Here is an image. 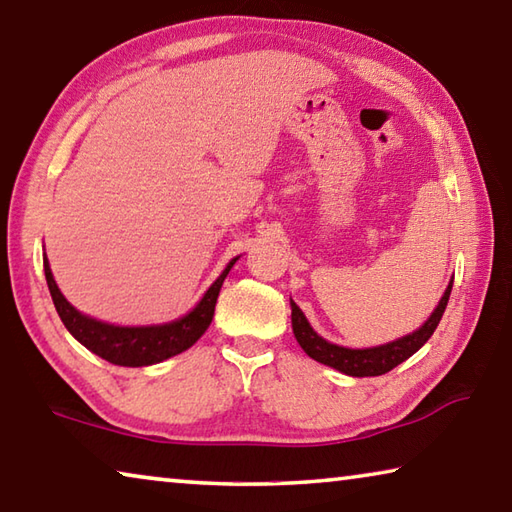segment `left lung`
<instances>
[{
    "label": "left lung",
    "mask_w": 512,
    "mask_h": 512,
    "mask_svg": "<svg viewBox=\"0 0 512 512\" xmlns=\"http://www.w3.org/2000/svg\"><path fill=\"white\" fill-rule=\"evenodd\" d=\"M454 280L447 284V289L440 298L438 307L433 309V314L427 318L420 329H415L413 334H406L402 339L391 341L386 345H377V348H363V350H352L343 348V345H334L325 341L323 336L314 332V327L309 325V320L302 314V309L291 300V325L293 334L300 343V348L305 350L311 359L318 363H325L329 368H336L343 375L350 377H377L386 375L388 370L400 366L411 354L418 352L424 343L431 339V334L436 332L440 318L445 314V307L449 302V293H452Z\"/></svg>",
    "instance_id": "8db88e82"
}]
</instances>
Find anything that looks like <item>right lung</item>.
I'll return each mask as SVG.
<instances>
[{
  "mask_svg": "<svg viewBox=\"0 0 512 512\" xmlns=\"http://www.w3.org/2000/svg\"><path fill=\"white\" fill-rule=\"evenodd\" d=\"M237 259L239 257H235L228 266H225V271L216 277V282L205 291L201 302H198L189 314L178 320H171V323L146 327H119L101 323L97 318L81 314V311L69 305L67 298L60 293L54 275H51L47 255L42 257V262H45V277L51 300H54V307L60 320H63V325L67 327V332L81 345H85L90 352L97 354V357L115 363V366L140 368L153 366V363H160L169 357H176V354L192 348V345L201 339L205 329L212 323L221 284L225 277H228L230 268L235 266Z\"/></svg>",
  "mask_w": 512,
  "mask_h": 512,
  "instance_id": "obj_1",
  "label": "right lung"
}]
</instances>
